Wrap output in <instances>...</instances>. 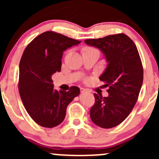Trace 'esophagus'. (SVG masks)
Wrapping results in <instances>:
<instances>
[{
  "mask_svg": "<svg viewBox=\"0 0 159 159\" xmlns=\"http://www.w3.org/2000/svg\"><path fill=\"white\" fill-rule=\"evenodd\" d=\"M80 91H81V93H84V92H90L89 90L86 89H84V88H81L80 89Z\"/></svg>",
  "mask_w": 159,
  "mask_h": 159,
  "instance_id": "esophagus-1",
  "label": "esophagus"
}]
</instances>
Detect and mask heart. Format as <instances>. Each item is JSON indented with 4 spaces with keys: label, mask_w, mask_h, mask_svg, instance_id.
<instances>
[{
    "label": "heart",
    "mask_w": 159,
    "mask_h": 159,
    "mask_svg": "<svg viewBox=\"0 0 159 159\" xmlns=\"http://www.w3.org/2000/svg\"><path fill=\"white\" fill-rule=\"evenodd\" d=\"M90 49H93V48H86L84 50H90Z\"/></svg>",
    "instance_id": "obj_1"
}]
</instances>
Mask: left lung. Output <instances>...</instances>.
<instances>
[{
    "label": "left lung",
    "mask_w": 159,
    "mask_h": 159,
    "mask_svg": "<svg viewBox=\"0 0 159 159\" xmlns=\"http://www.w3.org/2000/svg\"><path fill=\"white\" fill-rule=\"evenodd\" d=\"M84 42L100 49L108 61L99 79L108 88V96L94 94L95 102L90 117L99 127L111 129L121 124L137 102L143 82L142 61L134 41L125 34L87 39Z\"/></svg>",
    "instance_id": "obj_1"
}]
</instances>
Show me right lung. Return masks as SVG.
I'll use <instances>...</instances> for the list:
<instances>
[{
    "label": "right lung",
    "instance_id": "right-lung-1",
    "mask_svg": "<svg viewBox=\"0 0 159 159\" xmlns=\"http://www.w3.org/2000/svg\"><path fill=\"white\" fill-rule=\"evenodd\" d=\"M79 43L48 30L37 36L24 51L19 65V93L30 118L42 127L60 125L68 105L80 94L77 86L68 91L54 89L51 79L56 71H61L63 51Z\"/></svg>",
    "mask_w": 159,
    "mask_h": 159
}]
</instances>
